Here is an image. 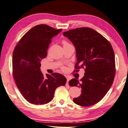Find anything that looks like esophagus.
<instances>
[{"instance_id": "esophagus-1", "label": "esophagus", "mask_w": 128, "mask_h": 128, "mask_svg": "<svg viewBox=\"0 0 128 128\" xmlns=\"http://www.w3.org/2000/svg\"><path fill=\"white\" fill-rule=\"evenodd\" d=\"M70 80V78L67 77V83H66V84H67V85H68V82H69Z\"/></svg>"}]
</instances>
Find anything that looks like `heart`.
I'll return each mask as SVG.
<instances>
[{"instance_id":"1","label":"heart","mask_w":128,"mask_h":128,"mask_svg":"<svg viewBox=\"0 0 128 128\" xmlns=\"http://www.w3.org/2000/svg\"><path fill=\"white\" fill-rule=\"evenodd\" d=\"M62 44H63L64 46H68V45H70V44L67 42V41L64 40L62 41ZM62 70H64V67H62Z\"/></svg>"}]
</instances>
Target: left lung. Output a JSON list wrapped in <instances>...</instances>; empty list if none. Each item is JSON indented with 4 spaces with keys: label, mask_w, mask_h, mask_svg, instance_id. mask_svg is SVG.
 Returning a JSON list of instances; mask_svg holds the SVG:
<instances>
[{
    "label": "left lung",
    "mask_w": 128,
    "mask_h": 128,
    "mask_svg": "<svg viewBox=\"0 0 128 128\" xmlns=\"http://www.w3.org/2000/svg\"><path fill=\"white\" fill-rule=\"evenodd\" d=\"M74 44L77 62L74 72L84 69L79 81L73 78L69 85L82 89L81 94L74 98V103L89 106L102 100L113 84L116 74L115 56L109 41L93 28H78L63 33Z\"/></svg>",
    "instance_id": "left-lung-1"
}]
</instances>
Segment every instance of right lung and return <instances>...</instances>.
<instances>
[{
  "instance_id": "right-lung-1",
  "label": "right lung",
  "mask_w": 128,
  "mask_h": 128,
  "mask_svg": "<svg viewBox=\"0 0 128 128\" xmlns=\"http://www.w3.org/2000/svg\"><path fill=\"white\" fill-rule=\"evenodd\" d=\"M61 30L45 24L36 25L21 38L13 51V77L21 94L31 104L49 103L56 88L66 84L67 80L64 75L54 73L44 76L40 68L52 38Z\"/></svg>"
}]
</instances>
